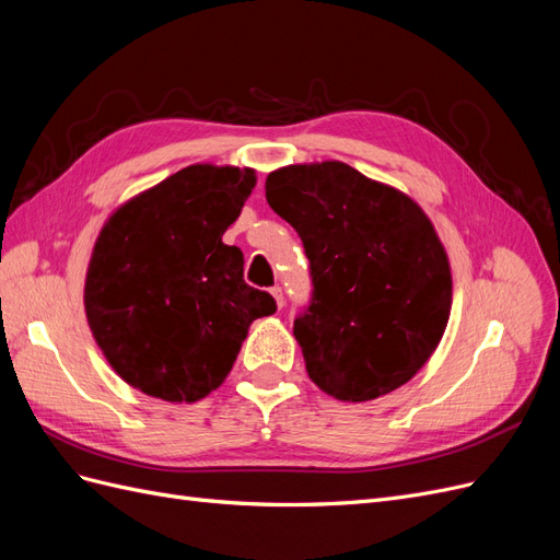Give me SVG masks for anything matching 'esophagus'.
Instances as JSON below:
<instances>
[{
	"label": "esophagus",
	"instance_id": "34e87169",
	"mask_svg": "<svg viewBox=\"0 0 560 560\" xmlns=\"http://www.w3.org/2000/svg\"><path fill=\"white\" fill-rule=\"evenodd\" d=\"M270 294L276 296V303L282 308L284 306V294H282V287H270Z\"/></svg>",
	"mask_w": 560,
	"mask_h": 560
}]
</instances>
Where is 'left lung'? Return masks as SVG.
Returning a JSON list of instances; mask_svg holds the SVG:
<instances>
[{
    "label": "left lung",
    "mask_w": 560,
    "mask_h": 560,
    "mask_svg": "<svg viewBox=\"0 0 560 560\" xmlns=\"http://www.w3.org/2000/svg\"><path fill=\"white\" fill-rule=\"evenodd\" d=\"M266 200L308 257L313 290L294 336L311 381L343 401L411 381L451 313V268L425 212L338 161L280 167Z\"/></svg>",
    "instance_id": "obj_1"
}]
</instances>
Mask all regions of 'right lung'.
<instances>
[{"mask_svg": "<svg viewBox=\"0 0 560 560\" xmlns=\"http://www.w3.org/2000/svg\"><path fill=\"white\" fill-rule=\"evenodd\" d=\"M254 189L245 167L189 165L112 214L86 276V315L114 371L144 395L198 401L222 385L276 299L222 243Z\"/></svg>", "mask_w": 560, "mask_h": 560, "instance_id": "obj_1", "label": "right lung"}]
</instances>
